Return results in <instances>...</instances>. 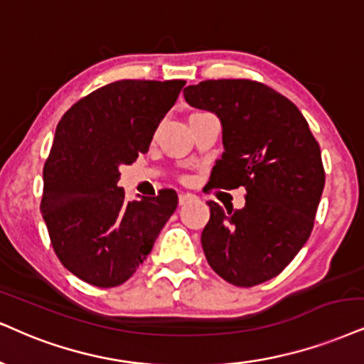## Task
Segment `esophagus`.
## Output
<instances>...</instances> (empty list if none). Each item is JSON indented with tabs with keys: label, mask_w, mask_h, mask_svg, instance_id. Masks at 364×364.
<instances>
[{
	"label": "esophagus",
	"mask_w": 364,
	"mask_h": 364,
	"mask_svg": "<svg viewBox=\"0 0 364 364\" xmlns=\"http://www.w3.org/2000/svg\"><path fill=\"white\" fill-rule=\"evenodd\" d=\"M194 194H189V192H182V194H178V204H186L187 200H191V199H194Z\"/></svg>",
	"instance_id": "esophagus-1"
}]
</instances>
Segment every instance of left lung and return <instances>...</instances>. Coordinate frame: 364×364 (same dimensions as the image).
I'll list each match as a JSON object with an SVG mask.
<instances>
[{"label":"left lung","instance_id":"obj_1","mask_svg":"<svg viewBox=\"0 0 364 364\" xmlns=\"http://www.w3.org/2000/svg\"><path fill=\"white\" fill-rule=\"evenodd\" d=\"M192 107L221 119L224 151L209 183L246 189L243 209L209 200L200 243L208 263L236 287L277 277L306 245L326 173L321 148L294 102L248 79L203 80L183 89Z\"/></svg>","mask_w":364,"mask_h":364}]
</instances>
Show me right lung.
<instances>
[{
	"mask_svg": "<svg viewBox=\"0 0 364 364\" xmlns=\"http://www.w3.org/2000/svg\"><path fill=\"white\" fill-rule=\"evenodd\" d=\"M186 80H116L79 100L58 121L43 167L40 210L60 263L94 287L136 272L178 204L177 192L124 200L119 167L150 148Z\"/></svg>",
	"mask_w": 364,
	"mask_h": 364,
	"instance_id": "obj_1",
	"label": "right lung"
}]
</instances>
